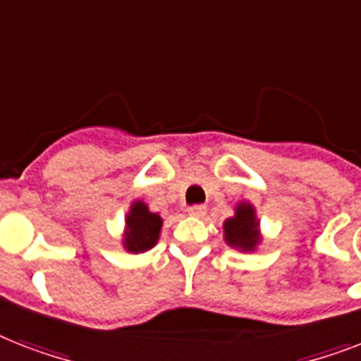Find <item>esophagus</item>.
Returning <instances> with one entry per match:
<instances>
[{
  "label": "esophagus",
  "mask_w": 361,
  "mask_h": 361,
  "mask_svg": "<svg viewBox=\"0 0 361 361\" xmlns=\"http://www.w3.org/2000/svg\"><path fill=\"white\" fill-rule=\"evenodd\" d=\"M187 214L191 217H202V215H206V206H202V204L191 206V208H187Z\"/></svg>",
  "instance_id": "1"
}]
</instances>
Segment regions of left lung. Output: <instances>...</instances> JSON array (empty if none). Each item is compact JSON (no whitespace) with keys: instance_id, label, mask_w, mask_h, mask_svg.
<instances>
[{"instance_id":"obj_1","label":"left lung","mask_w":361,"mask_h":361,"mask_svg":"<svg viewBox=\"0 0 361 361\" xmlns=\"http://www.w3.org/2000/svg\"><path fill=\"white\" fill-rule=\"evenodd\" d=\"M223 231H225L223 238H225L226 245L241 252H252L262 241L257 209L251 202H245V200L236 204L234 215L223 223Z\"/></svg>"}]
</instances>
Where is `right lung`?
<instances>
[{
	"instance_id": "obj_1",
	"label": "right lung",
	"mask_w": 361,
	"mask_h": 361,
	"mask_svg": "<svg viewBox=\"0 0 361 361\" xmlns=\"http://www.w3.org/2000/svg\"><path fill=\"white\" fill-rule=\"evenodd\" d=\"M161 228H163L161 215L149 212L144 200H135L125 215L121 245L125 251L133 252V255L149 251L157 245Z\"/></svg>"
}]
</instances>
